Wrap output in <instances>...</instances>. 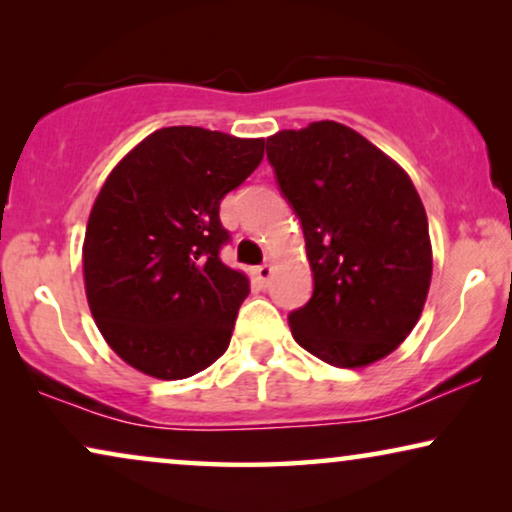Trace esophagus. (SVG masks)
Listing matches in <instances>:
<instances>
[{
	"label": "esophagus",
	"mask_w": 512,
	"mask_h": 512,
	"mask_svg": "<svg viewBox=\"0 0 512 512\" xmlns=\"http://www.w3.org/2000/svg\"><path fill=\"white\" fill-rule=\"evenodd\" d=\"M270 275H272L270 263H263V265H258V268H254V277H256V282L261 284V286H268Z\"/></svg>",
	"instance_id": "obj_1"
}]
</instances>
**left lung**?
<instances>
[{
    "mask_svg": "<svg viewBox=\"0 0 512 512\" xmlns=\"http://www.w3.org/2000/svg\"><path fill=\"white\" fill-rule=\"evenodd\" d=\"M268 160L300 219L312 298L289 314L300 347L335 368L394 352L431 284L429 221L408 174L335 121L268 137Z\"/></svg>",
    "mask_w": 512,
    "mask_h": 512,
    "instance_id": "left-lung-1",
    "label": "left lung"
}]
</instances>
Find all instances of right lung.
Returning <instances> with one entry per match:
<instances>
[{"label":"right lung","mask_w":512,"mask_h":512,"mask_svg":"<svg viewBox=\"0 0 512 512\" xmlns=\"http://www.w3.org/2000/svg\"><path fill=\"white\" fill-rule=\"evenodd\" d=\"M265 139L156 130L104 181L83 242L95 324L132 368L184 380L228 349L249 279L221 261V200L261 165Z\"/></svg>","instance_id":"obj_1"}]
</instances>
